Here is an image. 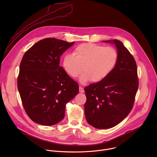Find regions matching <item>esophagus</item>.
<instances>
[{"label":"esophagus","mask_w":157,"mask_h":157,"mask_svg":"<svg viewBox=\"0 0 157 157\" xmlns=\"http://www.w3.org/2000/svg\"><path fill=\"white\" fill-rule=\"evenodd\" d=\"M79 93H83L84 92V89H83L82 87L79 86Z\"/></svg>","instance_id":"1"}]
</instances>
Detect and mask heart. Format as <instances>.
Instances as JSON below:
<instances>
[{"label": "heart", "instance_id": "heart-1", "mask_svg": "<svg viewBox=\"0 0 157 157\" xmlns=\"http://www.w3.org/2000/svg\"><path fill=\"white\" fill-rule=\"evenodd\" d=\"M75 56L66 54L63 58V67L65 72L71 78H79L84 84L89 81L98 82L104 79L113 70L118 59L115 48L93 43H83L78 46L73 52Z\"/></svg>", "mask_w": 157, "mask_h": 157}]
</instances>
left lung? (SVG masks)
Wrapping results in <instances>:
<instances>
[{
	"instance_id": "obj_1",
	"label": "left lung",
	"mask_w": 157,
	"mask_h": 157,
	"mask_svg": "<svg viewBox=\"0 0 157 157\" xmlns=\"http://www.w3.org/2000/svg\"><path fill=\"white\" fill-rule=\"evenodd\" d=\"M102 42L114 44L118 59L104 79L84 88L86 121L98 129L113 127L128 115L139 87L136 61L124 44L117 40Z\"/></svg>"
}]
</instances>
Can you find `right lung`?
<instances>
[{
  "label": "right lung",
  "instance_id": "add662e5",
  "mask_svg": "<svg viewBox=\"0 0 157 157\" xmlns=\"http://www.w3.org/2000/svg\"><path fill=\"white\" fill-rule=\"evenodd\" d=\"M74 43L45 38L22 58L18 90L26 113L36 124L48 126L61 121L66 104L78 94V83L59 66L61 55Z\"/></svg>",
  "mask_w": 157,
  "mask_h": 157
}]
</instances>
